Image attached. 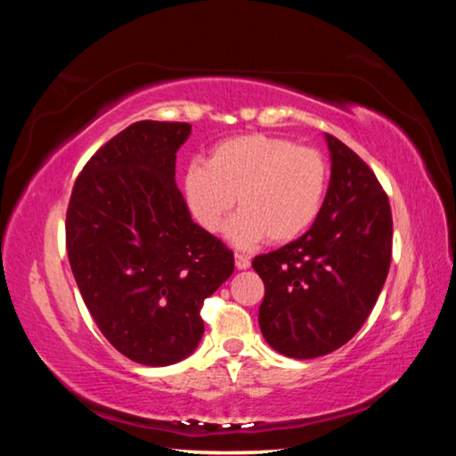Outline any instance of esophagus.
Here are the masks:
<instances>
[{
	"instance_id": "34e87169",
	"label": "esophagus",
	"mask_w": 456,
	"mask_h": 456,
	"mask_svg": "<svg viewBox=\"0 0 456 456\" xmlns=\"http://www.w3.org/2000/svg\"><path fill=\"white\" fill-rule=\"evenodd\" d=\"M249 265H251L249 259L241 256V253H235V267L237 269H241V272H243V269H249Z\"/></svg>"
}]
</instances>
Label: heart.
Segmentation results:
<instances>
[{"instance_id":"b5f03b06","label":"heart","mask_w":456,"mask_h":456,"mask_svg":"<svg viewBox=\"0 0 456 456\" xmlns=\"http://www.w3.org/2000/svg\"><path fill=\"white\" fill-rule=\"evenodd\" d=\"M328 189L322 154L285 138L241 134L213 146L207 163H191L183 175V195L200 229L217 233L227 225L235 247H253L267 237L289 243L314 225Z\"/></svg>"}]
</instances>
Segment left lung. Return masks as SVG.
Here are the masks:
<instances>
[{
	"label": "left lung",
	"mask_w": 456,
	"mask_h": 456,
	"mask_svg": "<svg viewBox=\"0 0 456 456\" xmlns=\"http://www.w3.org/2000/svg\"><path fill=\"white\" fill-rule=\"evenodd\" d=\"M331 175L310 231L257 256L265 285L259 328L283 356L310 360L338 350L364 326L392 257V215L376 175L356 152L323 134Z\"/></svg>",
	"instance_id": "8db88e82"
}]
</instances>
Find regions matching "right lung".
<instances>
[{"label":"right lung","instance_id":"add662e5","mask_svg":"<svg viewBox=\"0 0 456 456\" xmlns=\"http://www.w3.org/2000/svg\"><path fill=\"white\" fill-rule=\"evenodd\" d=\"M189 134L184 122H134L88 160L68 205V259L84 304L108 342L144 366L197 350L200 307L235 267L175 183Z\"/></svg>","mask_w":456,"mask_h":456}]
</instances>
